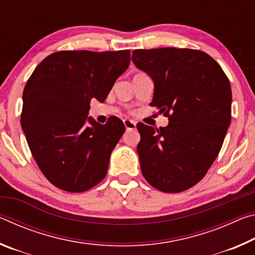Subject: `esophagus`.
Returning <instances> with one entry per match:
<instances>
[{
    "label": "esophagus",
    "mask_w": 255,
    "mask_h": 255,
    "mask_svg": "<svg viewBox=\"0 0 255 255\" xmlns=\"http://www.w3.org/2000/svg\"><path fill=\"white\" fill-rule=\"evenodd\" d=\"M124 125H125V127H126L127 130H131V129L136 128V123L132 122V120H129V119H125Z\"/></svg>",
    "instance_id": "34e87169"
}]
</instances>
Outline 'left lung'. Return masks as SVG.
Masks as SVG:
<instances>
[{"instance_id": "8db88e82", "label": "left lung", "mask_w": 255, "mask_h": 255, "mask_svg": "<svg viewBox=\"0 0 255 255\" xmlns=\"http://www.w3.org/2000/svg\"><path fill=\"white\" fill-rule=\"evenodd\" d=\"M132 63L154 83L150 106L169 117L166 127L138 124L144 178L163 192H180L204 178L231 125L232 89L219 64L188 48L136 49Z\"/></svg>"}]
</instances>
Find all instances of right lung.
Returning a JSON list of instances; mask_svg holds the SVG:
<instances>
[{"label":"right lung","mask_w":255,"mask_h":255,"mask_svg":"<svg viewBox=\"0 0 255 255\" xmlns=\"http://www.w3.org/2000/svg\"><path fill=\"white\" fill-rule=\"evenodd\" d=\"M129 62L130 50L57 51L29 77L21 127L38 166L55 187L83 192L105 179L126 128L117 117L106 125L88 117L90 102L106 100Z\"/></svg>","instance_id":"add662e5"}]
</instances>
